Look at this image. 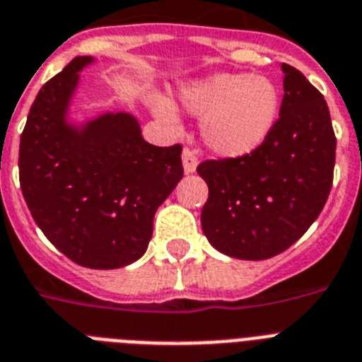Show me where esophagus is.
<instances>
[{"label": "esophagus", "instance_id": "obj_1", "mask_svg": "<svg viewBox=\"0 0 362 362\" xmlns=\"http://www.w3.org/2000/svg\"><path fill=\"white\" fill-rule=\"evenodd\" d=\"M182 165H184V171H186V175H191V173L197 171L199 160H197L195 151H191V148H184V153H182Z\"/></svg>", "mask_w": 362, "mask_h": 362}]
</instances>
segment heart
<instances>
[{"label": "heart", "mask_w": 362, "mask_h": 362, "mask_svg": "<svg viewBox=\"0 0 362 362\" xmlns=\"http://www.w3.org/2000/svg\"><path fill=\"white\" fill-rule=\"evenodd\" d=\"M180 106L200 119L202 144L221 158H245L270 138L279 117L281 95L265 75L214 73L187 81L176 92ZM160 119L175 123L176 110L163 97L148 99Z\"/></svg>", "instance_id": "1"}]
</instances>
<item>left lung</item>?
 Returning <instances> with one entry per match:
<instances>
[{"label": "left lung", "mask_w": 362, "mask_h": 362, "mask_svg": "<svg viewBox=\"0 0 362 362\" xmlns=\"http://www.w3.org/2000/svg\"><path fill=\"white\" fill-rule=\"evenodd\" d=\"M284 101L270 138L256 153L197 167L208 184L200 214L209 245L224 256L274 257L308 232L329 195L337 139L317 88L281 64Z\"/></svg>", "instance_id": "8db88e82"}]
</instances>
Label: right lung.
<instances>
[{"mask_svg":"<svg viewBox=\"0 0 362 362\" xmlns=\"http://www.w3.org/2000/svg\"><path fill=\"white\" fill-rule=\"evenodd\" d=\"M77 57L42 86L20 138V184L29 211L64 256L86 269H121L144 256L156 209L182 180L180 145L156 147L138 117L71 115Z\"/></svg>","mask_w":362,"mask_h":362,"instance_id":"obj_1","label":"right lung"}]
</instances>
